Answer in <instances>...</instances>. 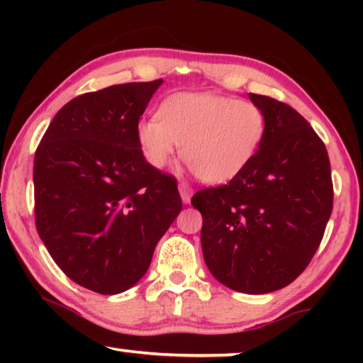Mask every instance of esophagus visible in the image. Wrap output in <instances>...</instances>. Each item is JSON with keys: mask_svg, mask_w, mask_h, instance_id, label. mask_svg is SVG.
Masks as SVG:
<instances>
[{"mask_svg": "<svg viewBox=\"0 0 363 363\" xmlns=\"http://www.w3.org/2000/svg\"><path fill=\"white\" fill-rule=\"evenodd\" d=\"M179 194H181V199H182V203H186V205H189L190 203V199H192V194H194V190L190 189L187 184H179Z\"/></svg>", "mask_w": 363, "mask_h": 363, "instance_id": "esophagus-1", "label": "esophagus"}]
</instances>
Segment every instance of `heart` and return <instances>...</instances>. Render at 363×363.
<instances>
[{"label":"heart","instance_id":"1","mask_svg":"<svg viewBox=\"0 0 363 363\" xmlns=\"http://www.w3.org/2000/svg\"><path fill=\"white\" fill-rule=\"evenodd\" d=\"M266 136V116L256 104L211 93H179L158 108V118L138 125L147 163L163 168L182 144V157L208 184H224L253 162Z\"/></svg>","mask_w":363,"mask_h":363}]
</instances>
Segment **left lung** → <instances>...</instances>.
<instances>
[{
  "label": "left lung",
  "mask_w": 363,
  "mask_h": 363,
  "mask_svg": "<svg viewBox=\"0 0 363 363\" xmlns=\"http://www.w3.org/2000/svg\"><path fill=\"white\" fill-rule=\"evenodd\" d=\"M266 116V136L247 168L216 189L199 190L201 250L214 279L264 294L298 277L315 255L333 208L327 149L296 110L250 94Z\"/></svg>",
  "instance_id": "obj_1"
}]
</instances>
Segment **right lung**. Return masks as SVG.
Here are the masks:
<instances>
[{
	"label": "right lung",
	"mask_w": 363,
	"mask_h": 363,
	"mask_svg": "<svg viewBox=\"0 0 363 363\" xmlns=\"http://www.w3.org/2000/svg\"><path fill=\"white\" fill-rule=\"evenodd\" d=\"M162 83L75 97L36 149V230L60 270L91 291L136 285L182 210L176 179L150 167L138 143L140 115Z\"/></svg>",
	"instance_id": "obj_1"
}]
</instances>
